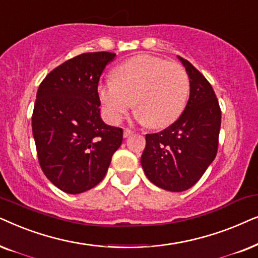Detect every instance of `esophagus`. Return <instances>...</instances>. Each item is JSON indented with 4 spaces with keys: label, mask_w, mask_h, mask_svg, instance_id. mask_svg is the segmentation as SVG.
<instances>
[{
    "label": "esophagus",
    "mask_w": 258,
    "mask_h": 258,
    "mask_svg": "<svg viewBox=\"0 0 258 258\" xmlns=\"http://www.w3.org/2000/svg\"><path fill=\"white\" fill-rule=\"evenodd\" d=\"M133 132L131 128H123V137H125V138H127V137H130V136H132L133 135Z\"/></svg>",
    "instance_id": "1"
}]
</instances>
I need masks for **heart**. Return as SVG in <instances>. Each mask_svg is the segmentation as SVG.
<instances>
[{
	"label": "heart",
	"instance_id": "obj_1",
	"mask_svg": "<svg viewBox=\"0 0 258 258\" xmlns=\"http://www.w3.org/2000/svg\"><path fill=\"white\" fill-rule=\"evenodd\" d=\"M114 80L98 87L102 113L118 123L135 104L136 119L153 128H163L179 118L190 92L186 71L177 62L139 54L114 70Z\"/></svg>",
	"mask_w": 258,
	"mask_h": 258
}]
</instances>
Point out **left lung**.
Wrapping results in <instances>:
<instances>
[{"label": "left lung", "instance_id": "8db88e82", "mask_svg": "<svg viewBox=\"0 0 258 258\" xmlns=\"http://www.w3.org/2000/svg\"><path fill=\"white\" fill-rule=\"evenodd\" d=\"M178 59L190 79V98L177 121L163 131L146 135L140 159L150 181L171 192L194 186L214 161L222 118L210 82L187 60Z\"/></svg>", "mask_w": 258, "mask_h": 258}]
</instances>
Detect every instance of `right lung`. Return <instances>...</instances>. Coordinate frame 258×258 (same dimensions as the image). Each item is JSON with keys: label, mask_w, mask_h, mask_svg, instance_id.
Returning a JSON list of instances; mask_svg holds the SVG:
<instances>
[{"label": "right lung", "mask_w": 258, "mask_h": 258, "mask_svg": "<svg viewBox=\"0 0 258 258\" xmlns=\"http://www.w3.org/2000/svg\"><path fill=\"white\" fill-rule=\"evenodd\" d=\"M114 53H84L41 82L32 116L37 158L46 177L66 194L91 190L104 179L122 130L100 116L98 84Z\"/></svg>", "instance_id": "right-lung-1"}]
</instances>
